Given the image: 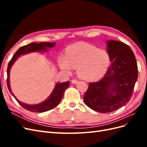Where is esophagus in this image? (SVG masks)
Instances as JSON below:
<instances>
[{
  "label": "esophagus",
  "mask_w": 147,
  "mask_h": 147,
  "mask_svg": "<svg viewBox=\"0 0 147 147\" xmlns=\"http://www.w3.org/2000/svg\"><path fill=\"white\" fill-rule=\"evenodd\" d=\"M77 83H78V80H77L74 79V80H72V84H76Z\"/></svg>",
  "instance_id": "34e87169"
}]
</instances>
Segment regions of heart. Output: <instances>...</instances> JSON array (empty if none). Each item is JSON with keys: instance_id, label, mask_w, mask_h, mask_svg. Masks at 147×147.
<instances>
[{"instance_id": "obj_1", "label": "heart", "mask_w": 147, "mask_h": 147, "mask_svg": "<svg viewBox=\"0 0 147 147\" xmlns=\"http://www.w3.org/2000/svg\"><path fill=\"white\" fill-rule=\"evenodd\" d=\"M110 63L109 53L90 44L80 42L69 46L65 56H61L58 64L67 74L76 69L78 77L87 81L95 80L103 77Z\"/></svg>"}]
</instances>
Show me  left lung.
Here are the masks:
<instances>
[{"instance_id":"8db88e82","label":"left lung","mask_w":147,"mask_h":147,"mask_svg":"<svg viewBox=\"0 0 147 147\" xmlns=\"http://www.w3.org/2000/svg\"><path fill=\"white\" fill-rule=\"evenodd\" d=\"M110 66L100 80L89 83L83 100L92 110L105 113L120 109L130 100L138 78L136 59L123 42L108 40Z\"/></svg>"}]
</instances>
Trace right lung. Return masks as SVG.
Wrapping results in <instances>:
<instances>
[{"instance_id":"1","label":"right lung","mask_w":147,"mask_h":147,"mask_svg":"<svg viewBox=\"0 0 147 147\" xmlns=\"http://www.w3.org/2000/svg\"><path fill=\"white\" fill-rule=\"evenodd\" d=\"M55 42H40L39 43H31L27 45H25L19 48L18 51L13 55L11 59L9 62L7 68V86L8 90L10 92L11 94L15 97V99L18 102L21 106L30 112H45L48 110H51L58 105L63 98L65 90L69 86L70 82L67 81L63 83H56L54 90L51 93L48 98L43 102L38 104H28L22 102L18 99L14 94L12 92L10 84V72L12 65L15 63L17 59L22 55L28 54L29 53L33 52H47L48 48H51L55 46Z\"/></svg>"}]
</instances>
